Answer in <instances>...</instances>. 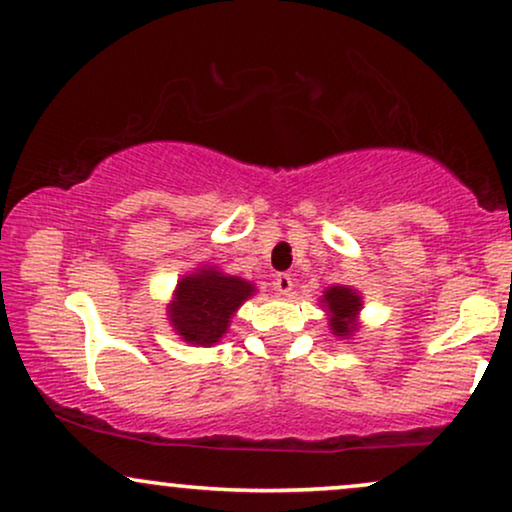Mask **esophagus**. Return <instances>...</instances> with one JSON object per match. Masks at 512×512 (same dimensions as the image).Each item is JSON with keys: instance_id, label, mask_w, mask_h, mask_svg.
<instances>
[{"instance_id": "esophagus-1", "label": "esophagus", "mask_w": 512, "mask_h": 512, "mask_svg": "<svg viewBox=\"0 0 512 512\" xmlns=\"http://www.w3.org/2000/svg\"><path fill=\"white\" fill-rule=\"evenodd\" d=\"M293 286H295V281H293V278H290V274H278V276L274 278V288H276L281 295H290V293H293Z\"/></svg>"}]
</instances>
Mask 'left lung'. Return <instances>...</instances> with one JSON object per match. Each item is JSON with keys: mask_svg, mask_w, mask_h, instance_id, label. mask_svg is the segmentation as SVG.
Listing matches in <instances>:
<instances>
[{"mask_svg": "<svg viewBox=\"0 0 512 512\" xmlns=\"http://www.w3.org/2000/svg\"><path fill=\"white\" fill-rule=\"evenodd\" d=\"M321 307L328 316V326L338 340H349L359 331V312L364 309V297L352 286H331L323 290Z\"/></svg>", "mask_w": 512, "mask_h": 512, "instance_id": "left-lung-1", "label": "left lung"}]
</instances>
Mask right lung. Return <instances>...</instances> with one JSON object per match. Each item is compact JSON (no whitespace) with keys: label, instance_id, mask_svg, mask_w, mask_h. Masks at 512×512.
<instances>
[{"label":"right lung","instance_id":"obj_1","mask_svg":"<svg viewBox=\"0 0 512 512\" xmlns=\"http://www.w3.org/2000/svg\"><path fill=\"white\" fill-rule=\"evenodd\" d=\"M255 293L257 286L248 278L224 274L215 264H200L177 281L167 302V321L189 345L212 347L229 331L241 304Z\"/></svg>","mask_w":512,"mask_h":512}]
</instances>
